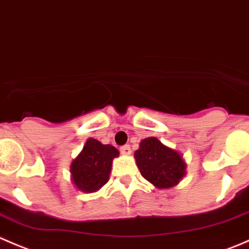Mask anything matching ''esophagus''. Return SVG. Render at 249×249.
Listing matches in <instances>:
<instances>
[{"instance_id":"1","label":"esophagus","mask_w":249,"mask_h":249,"mask_svg":"<svg viewBox=\"0 0 249 249\" xmlns=\"http://www.w3.org/2000/svg\"><path fill=\"white\" fill-rule=\"evenodd\" d=\"M120 151H121L122 155H130V147L129 145H124V146L120 147Z\"/></svg>"}]
</instances>
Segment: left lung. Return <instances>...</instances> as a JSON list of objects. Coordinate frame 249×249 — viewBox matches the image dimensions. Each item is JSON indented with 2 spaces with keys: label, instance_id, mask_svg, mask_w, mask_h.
Returning a JSON list of instances; mask_svg holds the SVG:
<instances>
[{
  "label": "left lung",
  "instance_id": "left-lung-1",
  "mask_svg": "<svg viewBox=\"0 0 249 249\" xmlns=\"http://www.w3.org/2000/svg\"><path fill=\"white\" fill-rule=\"evenodd\" d=\"M134 156L142 176L159 189L172 188L185 176L186 164L180 154L155 137L142 140Z\"/></svg>",
  "mask_w": 249,
  "mask_h": 249
}]
</instances>
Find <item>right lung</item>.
<instances>
[{
  "instance_id": "add662e5",
  "label": "right lung",
  "mask_w": 249,
  "mask_h": 249,
  "mask_svg": "<svg viewBox=\"0 0 249 249\" xmlns=\"http://www.w3.org/2000/svg\"><path fill=\"white\" fill-rule=\"evenodd\" d=\"M117 156L119 150L116 147L89 138L81 154L71 163V174L76 188L85 193L99 190L109 180L111 162Z\"/></svg>"
}]
</instances>
